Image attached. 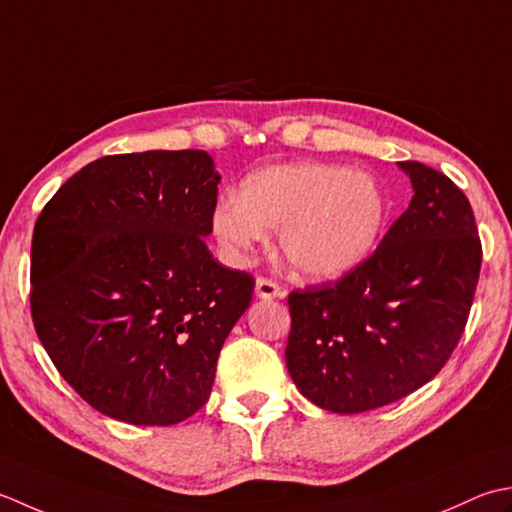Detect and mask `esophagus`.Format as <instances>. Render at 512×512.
<instances>
[{
	"label": "esophagus",
	"mask_w": 512,
	"mask_h": 512,
	"mask_svg": "<svg viewBox=\"0 0 512 512\" xmlns=\"http://www.w3.org/2000/svg\"><path fill=\"white\" fill-rule=\"evenodd\" d=\"M256 294H258V298H285L287 289L280 287L276 280L260 276L256 280Z\"/></svg>",
	"instance_id": "34e87169"
}]
</instances>
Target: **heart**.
Listing matches in <instances>:
<instances>
[{
	"mask_svg": "<svg viewBox=\"0 0 512 512\" xmlns=\"http://www.w3.org/2000/svg\"><path fill=\"white\" fill-rule=\"evenodd\" d=\"M387 221V194L371 174L298 161L249 174L241 194L218 198L212 232L232 263H247L267 229H280V252L291 267L307 278L333 280L373 254Z\"/></svg>",
	"mask_w": 512,
	"mask_h": 512,
	"instance_id": "obj_1",
	"label": "heart"
}]
</instances>
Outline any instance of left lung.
Returning <instances> with one entry per match:
<instances>
[{"instance_id":"1","label":"left lung","mask_w":512,"mask_h":512,"mask_svg":"<svg viewBox=\"0 0 512 512\" xmlns=\"http://www.w3.org/2000/svg\"><path fill=\"white\" fill-rule=\"evenodd\" d=\"M409 210L336 283L291 291L285 360L298 391L331 413H362L433 380L460 342L482 241L464 192L420 161H400Z\"/></svg>"}]
</instances>
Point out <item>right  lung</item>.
<instances>
[{
	"mask_svg": "<svg viewBox=\"0 0 512 512\" xmlns=\"http://www.w3.org/2000/svg\"><path fill=\"white\" fill-rule=\"evenodd\" d=\"M221 176L203 150L103 156L41 210L30 260L35 331L92 409L170 426L210 400L254 276L212 256Z\"/></svg>",
	"mask_w": 512,
	"mask_h": 512,
	"instance_id": "right-lung-1",
	"label": "right lung"
}]
</instances>
